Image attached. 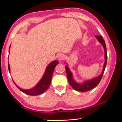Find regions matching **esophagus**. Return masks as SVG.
Instances as JSON below:
<instances>
[{
    "label": "esophagus",
    "instance_id": "34e87169",
    "mask_svg": "<svg viewBox=\"0 0 122 122\" xmlns=\"http://www.w3.org/2000/svg\"><path fill=\"white\" fill-rule=\"evenodd\" d=\"M64 57H65V56L62 54H58L57 55V59L59 60V61H62V60L64 59Z\"/></svg>",
    "mask_w": 122,
    "mask_h": 122
}]
</instances>
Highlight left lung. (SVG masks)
I'll return each instance as SVG.
<instances>
[{
  "instance_id": "8db88e82",
  "label": "left lung",
  "mask_w": 122,
  "mask_h": 122,
  "mask_svg": "<svg viewBox=\"0 0 122 122\" xmlns=\"http://www.w3.org/2000/svg\"><path fill=\"white\" fill-rule=\"evenodd\" d=\"M95 37L97 38V40L99 41V42L103 45V47L104 49V58H105V62L104 64V66H103V71H102V73L100 74L99 76L96 77L94 78V79L91 80L85 81L82 84H79L77 83L73 79V76L72 73L68 68V66H65V70L66 73L67 78H68V81H69L70 85L72 86L75 90L77 91L80 92H86L88 91H90L91 89H93V88L96 87L97 85L99 84L100 82V80L102 79L103 77V73L104 72L105 68H106V65H107V49H106V43H105L104 40H103V37L100 36H95Z\"/></svg>"
}]
</instances>
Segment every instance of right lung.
Segmentation results:
<instances>
[{"instance_id":"1","label":"right lung","mask_w":122,"mask_h":122,"mask_svg":"<svg viewBox=\"0 0 122 122\" xmlns=\"http://www.w3.org/2000/svg\"><path fill=\"white\" fill-rule=\"evenodd\" d=\"M58 64V62L57 61H53V62L50 63L47 66L45 72L42 78L39 81L38 83L31 89H23L19 88L17 85H16L14 83L15 85H16V87L19 90L26 95H31V96H36V95L42 94L48 89L50 83H51L53 73L54 72V69H55L56 66ZM8 71H9V72H10V67L9 63H8Z\"/></svg>"}]
</instances>
